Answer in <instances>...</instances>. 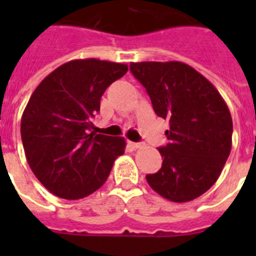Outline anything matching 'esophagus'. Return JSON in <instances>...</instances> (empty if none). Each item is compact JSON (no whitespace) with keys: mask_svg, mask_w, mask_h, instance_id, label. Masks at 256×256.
Returning a JSON list of instances; mask_svg holds the SVG:
<instances>
[{"mask_svg":"<svg viewBox=\"0 0 256 256\" xmlns=\"http://www.w3.org/2000/svg\"><path fill=\"white\" fill-rule=\"evenodd\" d=\"M130 146L132 148H142V144H140V142H130Z\"/></svg>","mask_w":256,"mask_h":256,"instance_id":"1","label":"esophagus"}]
</instances>
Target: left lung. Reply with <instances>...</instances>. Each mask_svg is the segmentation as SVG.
Here are the masks:
<instances>
[{"label":"left lung","instance_id":"obj_1","mask_svg":"<svg viewBox=\"0 0 256 256\" xmlns=\"http://www.w3.org/2000/svg\"><path fill=\"white\" fill-rule=\"evenodd\" d=\"M130 72L146 88L154 112L169 120L168 144L159 148L160 170L148 174L160 196L187 202L216 182L232 148L230 108L214 86L180 61L130 62Z\"/></svg>","mask_w":256,"mask_h":256}]
</instances>
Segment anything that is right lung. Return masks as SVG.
<instances>
[{"label": "right lung", "instance_id": "obj_1", "mask_svg": "<svg viewBox=\"0 0 256 256\" xmlns=\"http://www.w3.org/2000/svg\"><path fill=\"white\" fill-rule=\"evenodd\" d=\"M126 64L84 58L65 62L38 84L22 116L26 162L51 194L66 200L91 195L108 180L123 137L90 133L106 88Z\"/></svg>", "mask_w": 256, "mask_h": 256}]
</instances>
